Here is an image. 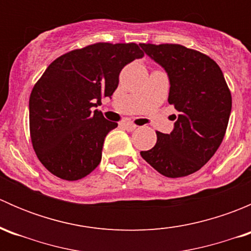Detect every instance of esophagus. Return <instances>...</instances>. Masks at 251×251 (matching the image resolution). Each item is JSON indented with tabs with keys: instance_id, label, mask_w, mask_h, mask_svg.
I'll return each mask as SVG.
<instances>
[{
	"instance_id": "obj_1",
	"label": "esophagus",
	"mask_w": 251,
	"mask_h": 251,
	"mask_svg": "<svg viewBox=\"0 0 251 251\" xmlns=\"http://www.w3.org/2000/svg\"><path fill=\"white\" fill-rule=\"evenodd\" d=\"M123 126L127 131H133V130H136V127H137V126H136L133 123H131V121H125V123L123 124Z\"/></svg>"
}]
</instances>
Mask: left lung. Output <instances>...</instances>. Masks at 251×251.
<instances>
[{
    "label": "left lung",
    "instance_id": "left-lung-1",
    "mask_svg": "<svg viewBox=\"0 0 251 251\" xmlns=\"http://www.w3.org/2000/svg\"><path fill=\"white\" fill-rule=\"evenodd\" d=\"M140 46L168 73V100L178 111L171 133L156 131L155 146L141 155L164 176H188L203 168L224 140L231 91L219 65L204 53L175 44Z\"/></svg>",
    "mask_w": 251,
    "mask_h": 251
}]
</instances>
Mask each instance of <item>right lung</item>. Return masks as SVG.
Instances as JSON below:
<instances>
[{
	"instance_id": "obj_1",
	"label": "right lung",
	"mask_w": 251,
	"mask_h": 251,
	"mask_svg": "<svg viewBox=\"0 0 251 251\" xmlns=\"http://www.w3.org/2000/svg\"><path fill=\"white\" fill-rule=\"evenodd\" d=\"M144 55L136 44L98 42L53 60L29 100L30 137L42 165L67 181L92 173L105 136L118 124L93 110L111 97L126 64Z\"/></svg>"
}]
</instances>
